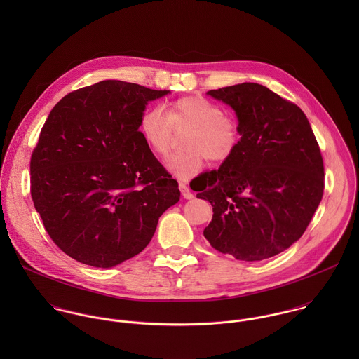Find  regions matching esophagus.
Segmentation results:
<instances>
[{
    "mask_svg": "<svg viewBox=\"0 0 359 359\" xmlns=\"http://www.w3.org/2000/svg\"><path fill=\"white\" fill-rule=\"evenodd\" d=\"M180 189H181V194H182L184 199H194V198H195V195L191 192V189L188 188L187 184L180 182Z\"/></svg>",
    "mask_w": 359,
    "mask_h": 359,
    "instance_id": "1",
    "label": "esophagus"
}]
</instances>
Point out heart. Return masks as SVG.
I'll list each match as a JSON object with an SVG mask.
<instances>
[{
  "label": "heart",
  "instance_id": "heart-1",
  "mask_svg": "<svg viewBox=\"0 0 359 359\" xmlns=\"http://www.w3.org/2000/svg\"><path fill=\"white\" fill-rule=\"evenodd\" d=\"M175 130H189L184 141L187 151L167 160L168 170L181 178L199 174L207 158L215 164L229 160L241 144L238 121L202 95L178 98L167 104V113L160 106H152L141 114V135L157 156L171 151Z\"/></svg>",
  "mask_w": 359,
  "mask_h": 359
}]
</instances>
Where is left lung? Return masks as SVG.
<instances>
[{
  "mask_svg": "<svg viewBox=\"0 0 359 359\" xmlns=\"http://www.w3.org/2000/svg\"><path fill=\"white\" fill-rule=\"evenodd\" d=\"M207 94L235 110L242 137L195 188L212 205L205 238L236 259L276 256L302 238L323 196V160L307 116L256 83Z\"/></svg>",
  "mask_w": 359,
  "mask_h": 359,
  "instance_id": "obj_1",
  "label": "left lung"
}]
</instances>
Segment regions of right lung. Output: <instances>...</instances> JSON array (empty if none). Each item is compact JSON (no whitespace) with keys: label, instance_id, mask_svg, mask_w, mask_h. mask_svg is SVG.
I'll list each match as a JSON object with an SVG mask.
<instances>
[{"label":"right lung","instance_id":"right-lung-1","mask_svg":"<svg viewBox=\"0 0 359 359\" xmlns=\"http://www.w3.org/2000/svg\"><path fill=\"white\" fill-rule=\"evenodd\" d=\"M170 91L104 80L53 106L30 160V194L53 243L110 268L141 253L178 182L145 144L140 118Z\"/></svg>","mask_w":359,"mask_h":359}]
</instances>
